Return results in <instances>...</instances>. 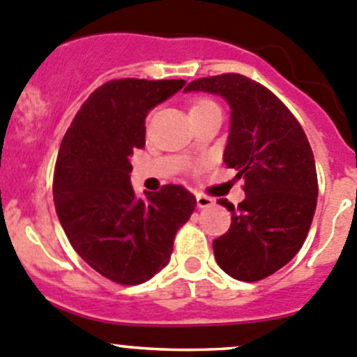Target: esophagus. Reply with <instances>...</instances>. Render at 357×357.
<instances>
[{"mask_svg":"<svg viewBox=\"0 0 357 357\" xmlns=\"http://www.w3.org/2000/svg\"><path fill=\"white\" fill-rule=\"evenodd\" d=\"M214 204L213 199H209V197L206 195H197V207H200V209H206V207H211Z\"/></svg>","mask_w":357,"mask_h":357,"instance_id":"obj_1","label":"esophagus"}]
</instances>
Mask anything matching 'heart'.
Returning a JSON list of instances; mask_svg holds the SVG:
<instances>
[{
	"label": "heart",
	"instance_id": "obj_1",
	"mask_svg": "<svg viewBox=\"0 0 357 357\" xmlns=\"http://www.w3.org/2000/svg\"><path fill=\"white\" fill-rule=\"evenodd\" d=\"M207 106H216L213 101H207V99H199V101H195L192 105V108H190V112H195V109H202V108H207Z\"/></svg>",
	"mask_w": 357,
	"mask_h": 357
}]
</instances>
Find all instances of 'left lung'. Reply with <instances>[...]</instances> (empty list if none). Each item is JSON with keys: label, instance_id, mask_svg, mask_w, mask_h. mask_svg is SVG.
Segmentation results:
<instances>
[{"label": "left lung", "instance_id": "1", "mask_svg": "<svg viewBox=\"0 0 357 357\" xmlns=\"http://www.w3.org/2000/svg\"><path fill=\"white\" fill-rule=\"evenodd\" d=\"M185 92L221 96L230 106L223 160L244 178L245 199L227 234L214 238V258L237 281L255 282L291 261L309 234L317 204L312 148L293 113L268 89L227 73L188 83Z\"/></svg>", "mask_w": 357, "mask_h": 357}]
</instances>
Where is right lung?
I'll return each instance as SVG.
<instances>
[{
    "instance_id": "obj_1",
    "label": "right lung",
    "mask_w": 357,
    "mask_h": 357,
    "mask_svg": "<svg viewBox=\"0 0 357 357\" xmlns=\"http://www.w3.org/2000/svg\"><path fill=\"white\" fill-rule=\"evenodd\" d=\"M185 79H113L89 96L57 155L54 202L73 249L105 278L134 286L171 259L176 231L197 200L179 185L137 197L130 157L144 146L150 109Z\"/></svg>"
}]
</instances>
